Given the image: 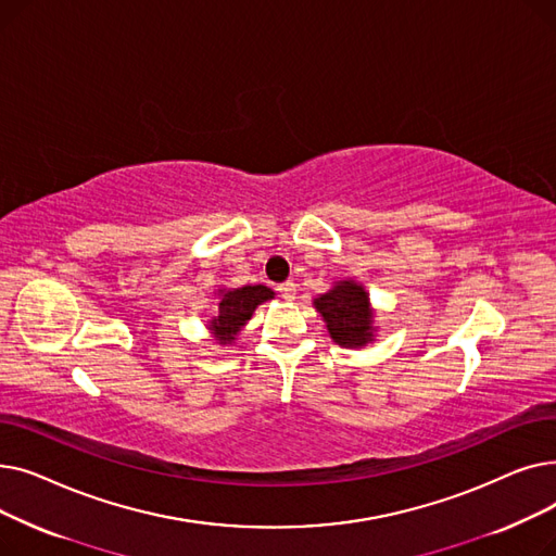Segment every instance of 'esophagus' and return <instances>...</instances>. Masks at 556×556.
<instances>
[{"instance_id":"obj_1","label":"esophagus","mask_w":556,"mask_h":556,"mask_svg":"<svg viewBox=\"0 0 556 556\" xmlns=\"http://www.w3.org/2000/svg\"><path fill=\"white\" fill-rule=\"evenodd\" d=\"M277 290H279L281 298H283L286 302H293V300H295V283H293V281L281 283Z\"/></svg>"}]
</instances>
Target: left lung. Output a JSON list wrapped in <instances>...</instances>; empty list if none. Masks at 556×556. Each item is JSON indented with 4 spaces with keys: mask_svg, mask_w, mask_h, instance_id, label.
<instances>
[{
    "mask_svg": "<svg viewBox=\"0 0 556 556\" xmlns=\"http://www.w3.org/2000/svg\"><path fill=\"white\" fill-rule=\"evenodd\" d=\"M315 311L323 315L331 340L344 349H365L376 340V308L369 293L356 279H340L327 293L313 300Z\"/></svg>",
    "mask_w": 556,
    "mask_h": 556,
    "instance_id": "1",
    "label": "left lung"
}]
</instances>
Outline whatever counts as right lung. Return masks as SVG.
Listing matches in <instances>:
<instances>
[{
  "label": "right lung",
  "mask_w": 556,
  "mask_h": 556,
  "mask_svg": "<svg viewBox=\"0 0 556 556\" xmlns=\"http://www.w3.org/2000/svg\"><path fill=\"white\" fill-rule=\"evenodd\" d=\"M216 315L207 319V331L212 340L220 346H231L237 342L243 327L250 323L254 311L275 300V293L268 286H241V288H218L216 290Z\"/></svg>",
  "instance_id": "1"
}]
</instances>
